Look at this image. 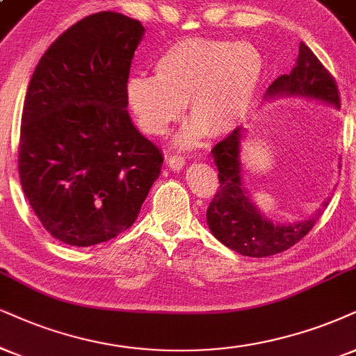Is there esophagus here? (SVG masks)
Wrapping results in <instances>:
<instances>
[{
  "label": "esophagus",
  "instance_id": "1",
  "mask_svg": "<svg viewBox=\"0 0 356 356\" xmlns=\"http://www.w3.org/2000/svg\"><path fill=\"white\" fill-rule=\"evenodd\" d=\"M185 158H183L181 155H173V156H170L168 158V166L171 170H181L183 166H185Z\"/></svg>",
  "mask_w": 356,
  "mask_h": 356
}]
</instances>
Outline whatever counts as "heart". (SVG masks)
<instances>
[{
	"instance_id": "heart-1",
	"label": "heart",
	"mask_w": 356,
	"mask_h": 356,
	"mask_svg": "<svg viewBox=\"0 0 356 356\" xmlns=\"http://www.w3.org/2000/svg\"><path fill=\"white\" fill-rule=\"evenodd\" d=\"M155 77L131 76L125 102L140 130L163 135L185 111L195 120L178 142L195 145L208 131L227 135L241 124L256 99L264 59L252 44L193 38L170 46L153 64Z\"/></svg>"
}]
</instances>
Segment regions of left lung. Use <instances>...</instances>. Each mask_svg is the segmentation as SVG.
Here are the masks:
<instances>
[{
    "mask_svg": "<svg viewBox=\"0 0 356 356\" xmlns=\"http://www.w3.org/2000/svg\"><path fill=\"white\" fill-rule=\"evenodd\" d=\"M275 97L315 99L340 108L337 82L304 42H300L299 57L291 74L277 77L267 89L266 99ZM244 131L243 127H238L211 150L219 171V190L208 206L206 221L214 238L232 251L249 257H267L287 251L309 234L328 206V200L314 216L292 225H274L261 214L249 198L241 177L243 163L239 153Z\"/></svg>",
    "mask_w": 356,
    "mask_h": 356,
    "instance_id": "1",
    "label": "left lung"
}]
</instances>
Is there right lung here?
<instances>
[{
    "label": "right lung",
    "mask_w": 356,
    "mask_h": 356,
    "mask_svg": "<svg viewBox=\"0 0 356 356\" xmlns=\"http://www.w3.org/2000/svg\"><path fill=\"white\" fill-rule=\"evenodd\" d=\"M145 28L113 11L71 26L44 52L21 117V186L52 238L87 248L134 225L163 156L127 112Z\"/></svg>",
    "instance_id": "1"
}]
</instances>
